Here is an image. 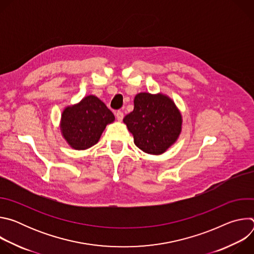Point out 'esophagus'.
<instances>
[{"label": "esophagus", "instance_id": "obj_1", "mask_svg": "<svg viewBox=\"0 0 254 254\" xmlns=\"http://www.w3.org/2000/svg\"><path fill=\"white\" fill-rule=\"evenodd\" d=\"M116 117H117V119H118L119 122H122L123 119H124V114H123V112L118 111V112L116 113Z\"/></svg>", "mask_w": 254, "mask_h": 254}]
</instances>
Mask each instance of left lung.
Returning <instances> with one entry per match:
<instances>
[{
  "mask_svg": "<svg viewBox=\"0 0 254 254\" xmlns=\"http://www.w3.org/2000/svg\"><path fill=\"white\" fill-rule=\"evenodd\" d=\"M124 123L139 150L158 156L178 140L183 118L167 94L139 92L133 99V111L125 117Z\"/></svg>",
  "mask_w": 254,
  "mask_h": 254,
  "instance_id": "8db88e82",
  "label": "left lung"
}]
</instances>
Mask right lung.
Wrapping results in <instances>:
<instances>
[{"label": "right lung", "instance_id": "right-lung-1", "mask_svg": "<svg viewBox=\"0 0 254 254\" xmlns=\"http://www.w3.org/2000/svg\"><path fill=\"white\" fill-rule=\"evenodd\" d=\"M115 120L114 114L104 102L90 94L64 108L59 127L70 148L84 151L98 142L106 126Z\"/></svg>", "mask_w": 254, "mask_h": 254}]
</instances>
